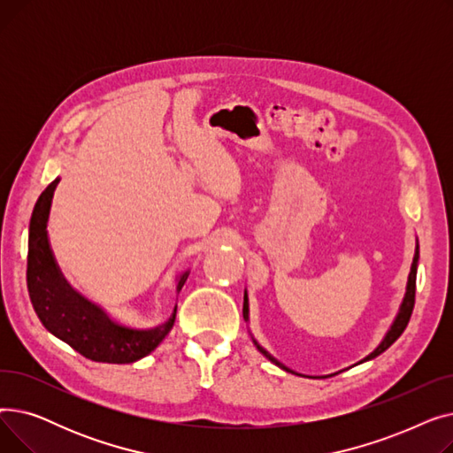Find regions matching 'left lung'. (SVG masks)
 <instances>
[{
	"mask_svg": "<svg viewBox=\"0 0 453 453\" xmlns=\"http://www.w3.org/2000/svg\"><path fill=\"white\" fill-rule=\"evenodd\" d=\"M417 266H418V241H417V246H415V257H413V265H411V270H410V277H408V287H406V296H403V299H402V304H400V308H398V314H396V318H395V321H393V325L389 326V330L386 332V336H384V340L380 342V345L371 352V354H367L365 358L362 360V362H358V364H364V362H369V360H372V358H376V356H380L382 354L384 350H388L398 338H400V334L403 330H406V326H408V323H410V318H411V312H413V306H415V287H417ZM242 314H244V319L246 321H250V301H248V292L244 290V308H242ZM251 340H253V343H255V347L263 352L266 358L272 362V364H275L277 367H280V369H284V371H288V372H294L292 369H288L287 365L284 364H280L279 360H275L273 356L266 350V349H263L260 347L258 343H257V340L251 336ZM294 374H297V372H294ZM334 374H338V372H334ZM328 376H332V374H328ZM326 378V376H325Z\"/></svg>",
	"mask_w": 453,
	"mask_h": 453,
	"instance_id": "1",
	"label": "left lung"
}]
</instances>
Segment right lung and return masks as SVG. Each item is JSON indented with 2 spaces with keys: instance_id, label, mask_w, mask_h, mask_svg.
Returning a JSON list of instances; mask_svg holds the SVG:
<instances>
[{
  "instance_id": "add662e5",
  "label": "right lung",
  "mask_w": 453,
  "mask_h": 453,
  "mask_svg": "<svg viewBox=\"0 0 453 453\" xmlns=\"http://www.w3.org/2000/svg\"><path fill=\"white\" fill-rule=\"evenodd\" d=\"M60 178L45 187L29 222L27 288L36 316L53 336L73 347L88 360L103 364H134L150 354L169 334L173 316L154 328H132L111 319L99 304L79 294L62 275L47 236V222ZM188 270L178 275L176 292L183 288Z\"/></svg>"
}]
</instances>
